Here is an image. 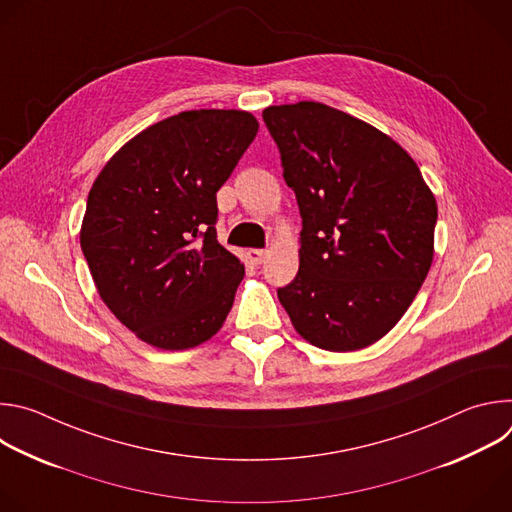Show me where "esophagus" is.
I'll list each match as a JSON object with an SVG mask.
<instances>
[{
	"mask_svg": "<svg viewBox=\"0 0 512 512\" xmlns=\"http://www.w3.org/2000/svg\"><path fill=\"white\" fill-rule=\"evenodd\" d=\"M247 257H249V261L253 265H261L265 261V257H267V251H263V249H249Z\"/></svg>",
	"mask_w": 512,
	"mask_h": 512,
	"instance_id": "1",
	"label": "esophagus"
}]
</instances>
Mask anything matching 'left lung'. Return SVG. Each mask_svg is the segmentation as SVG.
<instances>
[{"instance_id": "obj_1", "label": "left lung", "mask_w": 512, "mask_h": 512, "mask_svg": "<svg viewBox=\"0 0 512 512\" xmlns=\"http://www.w3.org/2000/svg\"><path fill=\"white\" fill-rule=\"evenodd\" d=\"M263 121L302 214L300 269L277 298L310 344L367 348L427 277L435 196L397 141L344 111L300 101L267 107Z\"/></svg>"}]
</instances>
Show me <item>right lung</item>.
I'll list each match as a JSON object with an SVG mask.
<instances>
[{
  "label": "right lung",
  "instance_id": "right-lung-1",
  "mask_svg": "<svg viewBox=\"0 0 512 512\" xmlns=\"http://www.w3.org/2000/svg\"><path fill=\"white\" fill-rule=\"evenodd\" d=\"M257 129L247 111H182L129 139L93 182L81 249L139 340L186 350L225 324L245 265L216 241V192Z\"/></svg>",
  "mask_w": 512,
  "mask_h": 512
}]
</instances>
